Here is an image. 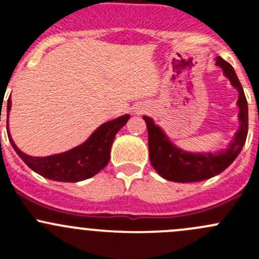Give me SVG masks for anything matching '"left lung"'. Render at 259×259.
Masks as SVG:
<instances>
[{
	"instance_id": "8db88e82",
	"label": "left lung",
	"mask_w": 259,
	"mask_h": 259,
	"mask_svg": "<svg viewBox=\"0 0 259 259\" xmlns=\"http://www.w3.org/2000/svg\"><path fill=\"white\" fill-rule=\"evenodd\" d=\"M215 61L217 66L223 70L224 76L228 77L233 88L238 90V132L226 150L204 154L188 153L177 148L169 140L165 133L158 125L154 124L151 117L143 116L148 127L149 158L151 165L164 179L177 183H193L218 176L233 163L244 145L248 133V104L244 91L232 65L219 56Z\"/></svg>"
}]
</instances>
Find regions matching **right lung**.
Listing matches in <instances>:
<instances>
[{
    "label": "right lung",
    "instance_id": "right-lung-1",
    "mask_svg": "<svg viewBox=\"0 0 259 259\" xmlns=\"http://www.w3.org/2000/svg\"><path fill=\"white\" fill-rule=\"evenodd\" d=\"M11 109V99L7 100V134L12 148L21 159L40 176L57 182L75 183L94 177L103 170L110 160L111 145L116 133L126 124L130 115H122L100 125L88 140L82 144L50 156H30L22 153L12 140L9 132V113Z\"/></svg>",
    "mask_w": 259,
    "mask_h": 259
}]
</instances>
